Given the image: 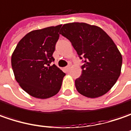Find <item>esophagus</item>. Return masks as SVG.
I'll use <instances>...</instances> for the list:
<instances>
[{
    "label": "esophagus",
    "instance_id": "esophagus-1",
    "mask_svg": "<svg viewBox=\"0 0 131 131\" xmlns=\"http://www.w3.org/2000/svg\"><path fill=\"white\" fill-rule=\"evenodd\" d=\"M64 70H65V71H67V72H68L69 70H70V66H67V67H66L65 68H64Z\"/></svg>",
    "mask_w": 131,
    "mask_h": 131
}]
</instances>
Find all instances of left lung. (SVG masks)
Listing matches in <instances>:
<instances>
[{
	"mask_svg": "<svg viewBox=\"0 0 131 131\" xmlns=\"http://www.w3.org/2000/svg\"><path fill=\"white\" fill-rule=\"evenodd\" d=\"M60 34L70 40L85 60L82 74L75 80L77 91L91 99L106 93L120 75L123 62L112 39L101 27L84 22L64 24Z\"/></svg>",
	"mask_w": 131,
	"mask_h": 131,
	"instance_id": "left-lung-1",
	"label": "left lung"
}]
</instances>
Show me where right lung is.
I'll return each mask as SVG.
<instances>
[{"label": "right lung", "mask_w": 131, "mask_h": 131, "mask_svg": "<svg viewBox=\"0 0 131 131\" xmlns=\"http://www.w3.org/2000/svg\"><path fill=\"white\" fill-rule=\"evenodd\" d=\"M61 25L32 30L21 39L12 56L15 79L25 92L46 99L59 91L65 73L52 57Z\"/></svg>", "instance_id": "1"}]
</instances>
